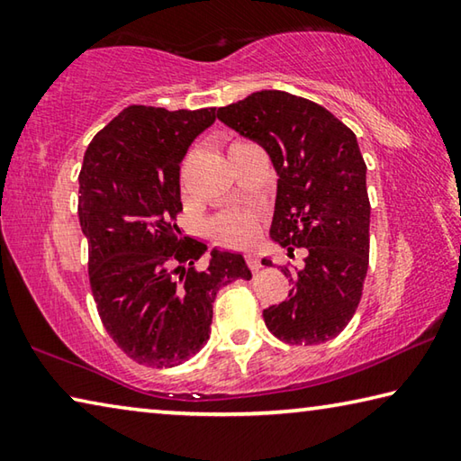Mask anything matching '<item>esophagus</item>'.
Listing matches in <instances>:
<instances>
[{"label":"esophagus","instance_id":"obj_1","mask_svg":"<svg viewBox=\"0 0 461 461\" xmlns=\"http://www.w3.org/2000/svg\"><path fill=\"white\" fill-rule=\"evenodd\" d=\"M246 264H248V268L254 270V272L262 268V260H260L258 254H248L246 256Z\"/></svg>","mask_w":461,"mask_h":461}]
</instances>
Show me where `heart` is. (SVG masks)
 Instances as JSON below:
<instances>
[{
    "instance_id": "heart-1",
    "label": "heart",
    "mask_w": 461,
    "mask_h": 461,
    "mask_svg": "<svg viewBox=\"0 0 461 461\" xmlns=\"http://www.w3.org/2000/svg\"><path fill=\"white\" fill-rule=\"evenodd\" d=\"M244 144V142H236L230 146V152L233 148ZM181 181L183 185L186 183V168L183 167L181 173ZM209 230H212L213 236L223 241L228 246H248L249 241L254 240L256 231H258V212L249 207H236V209H228V212L217 213L212 223H209Z\"/></svg>"
}]
</instances>
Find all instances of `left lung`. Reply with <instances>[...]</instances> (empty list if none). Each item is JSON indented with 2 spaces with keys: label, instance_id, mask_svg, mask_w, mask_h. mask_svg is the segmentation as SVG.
Segmentation results:
<instances>
[{
  "label": "left lung",
  "instance_id": "obj_1",
  "mask_svg": "<svg viewBox=\"0 0 461 461\" xmlns=\"http://www.w3.org/2000/svg\"><path fill=\"white\" fill-rule=\"evenodd\" d=\"M225 126L258 142L278 173L270 236L305 267H283L286 301L264 309L280 341L315 346L343 331L360 305L370 256L366 162L346 123L323 105L286 91H256L217 109ZM270 267V260H262Z\"/></svg>",
  "mask_w": 461,
  "mask_h": 461
}]
</instances>
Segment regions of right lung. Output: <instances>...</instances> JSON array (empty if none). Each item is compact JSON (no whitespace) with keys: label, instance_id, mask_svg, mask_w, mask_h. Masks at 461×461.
Wrapping results in <instances>:
<instances>
[{"label":"right lung","instance_id":"obj_1","mask_svg":"<svg viewBox=\"0 0 461 461\" xmlns=\"http://www.w3.org/2000/svg\"><path fill=\"white\" fill-rule=\"evenodd\" d=\"M215 107L130 105L99 130L79 173V221L89 244V285L109 338L152 368H173L209 339L213 301L252 275L241 254L183 238L178 170Z\"/></svg>","mask_w":461,"mask_h":461}]
</instances>
